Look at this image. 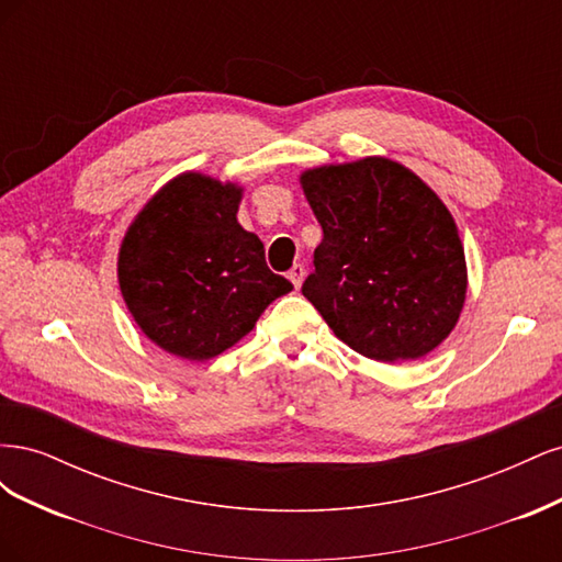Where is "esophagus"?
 Here are the masks:
<instances>
[{"instance_id":"1","label":"esophagus","mask_w":562,"mask_h":562,"mask_svg":"<svg viewBox=\"0 0 562 562\" xmlns=\"http://www.w3.org/2000/svg\"><path fill=\"white\" fill-rule=\"evenodd\" d=\"M288 279H291V283H293L295 288H300L302 281H304V267H302V265H293L291 271H288Z\"/></svg>"}]
</instances>
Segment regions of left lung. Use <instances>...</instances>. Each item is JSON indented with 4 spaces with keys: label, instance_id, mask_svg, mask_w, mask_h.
I'll list each match as a JSON object with an SVG mask.
<instances>
[{
    "label": "left lung",
    "instance_id": "left-lung-1",
    "mask_svg": "<svg viewBox=\"0 0 562 562\" xmlns=\"http://www.w3.org/2000/svg\"><path fill=\"white\" fill-rule=\"evenodd\" d=\"M300 184L323 229L302 295L368 359L434 351L467 297L464 248L446 203L384 157L310 168Z\"/></svg>",
    "mask_w": 562,
    "mask_h": 562
}]
</instances>
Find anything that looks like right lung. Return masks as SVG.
<instances>
[{
    "label": "right lung",
    "mask_w": 562,
    "mask_h": 562,
    "mask_svg": "<svg viewBox=\"0 0 562 562\" xmlns=\"http://www.w3.org/2000/svg\"><path fill=\"white\" fill-rule=\"evenodd\" d=\"M241 187L203 173L168 180L135 215L116 277L131 316L164 351L209 361L234 347L293 283L236 213Z\"/></svg>",
    "instance_id": "add662e5"
}]
</instances>
